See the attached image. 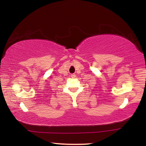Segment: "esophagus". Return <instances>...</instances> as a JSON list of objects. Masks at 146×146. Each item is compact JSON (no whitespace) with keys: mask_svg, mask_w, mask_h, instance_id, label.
Masks as SVG:
<instances>
[{"mask_svg":"<svg viewBox=\"0 0 146 146\" xmlns=\"http://www.w3.org/2000/svg\"><path fill=\"white\" fill-rule=\"evenodd\" d=\"M71 78H75L76 77V75H75V74L73 73V74H71Z\"/></svg>","mask_w":146,"mask_h":146,"instance_id":"1","label":"esophagus"}]
</instances>
